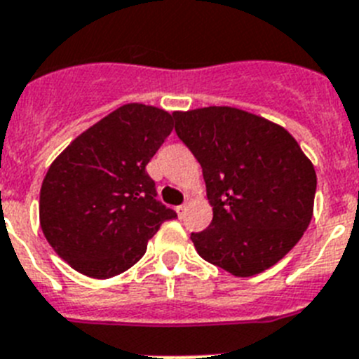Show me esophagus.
Masks as SVG:
<instances>
[{
  "mask_svg": "<svg viewBox=\"0 0 359 359\" xmlns=\"http://www.w3.org/2000/svg\"><path fill=\"white\" fill-rule=\"evenodd\" d=\"M186 210H188V204H180V205H177V213H179V217H182V215L186 213Z\"/></svg>",
  "mask_w": 359,
  "mask_h": 359,
  "instance_id": "obj_1",
  "label": "esophagus"
}]
</instances>
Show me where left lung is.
Here are the masks:
<instances>
[{
  "label": "left lung",
  "instance_id": "left-lung-1",
  "mask_svg": "<svg viewBox=\"0 0 359 359\" xmlns=\"http://www.w3.org/2000/svg\"><path fill=\"white\" fill-rule=\"evenodd\" d=\"M175 132L202 166L213 220L191 233L198 255L235 276L269 269L313 218L316 173L278 124L229 106L175 111Z\"/></svg>",
  "mask_w": 359,
  "mask_h": 359
}]
</instances>
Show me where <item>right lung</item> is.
Returning <instances> with one entry per match:
<instances>
[{"label":"right lung","mask_w":359,"mask_h":359,"mask_svg":"<svg viewBox=\"0 0 359 359\" xmlns=\"http://www.w3.org/2000/svg\"><path fill=\"white\" fill-rule=\"evenodd\" d=\"M173 130V115L124 104L81 133L46 171L39 220L48 244L79 273L111 278L141 260L162 222L146 164Z\"/></svg>","instance_id":"obj_1"}]
</instances>
